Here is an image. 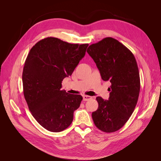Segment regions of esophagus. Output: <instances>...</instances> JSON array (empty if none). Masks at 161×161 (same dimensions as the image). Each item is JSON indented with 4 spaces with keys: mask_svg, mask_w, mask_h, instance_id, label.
<instances>
[{
    "mask_svg": "<svg viewBox=\"0 0 161 161\" xmlns=\"http://www.w3.org/2000/svg\"><path fill=\"white\" fill-rule=\"evenodd\" d=\"M92 99V97L91 96H89V95H83V100L85 101H89L90 99Z\"/></svg>",
    "mask_w": 161,
    "mask_h": 161,
    "instance_id": "esophagus-1",
    "label": "esophagus"
}]
</instances>
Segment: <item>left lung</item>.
Segmentation results:
<instances>
[{
	"instance_id": "1",
	"label": "left lung",
	"mask_w": 161,
	"mask_h": 161,
	"mask_svg": "<svg viewBox=\"0 0 161 161\" xmlns=\"http://www.w3.org/2000/svg\"><path fill=\"white\" fill-rule=\"evenodd\" d=\"M100 72L102 79L109 81V98L96 99L99 107L92 118L97 128L107 133L122 128L137 104L140 80L137 62L129 49L112 37L92 43L86 50Z\"/></svg>"
}]
</instances>
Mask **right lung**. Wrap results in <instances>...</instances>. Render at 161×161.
Listing matches in <instances>:
<instances>
[{
  "label": "right lung",
  "mask_w": 161,
  "mask_h": 161,
  "mask_svg": "<svg viewBox=\"0 0 161 161\" xmlns=\"http://www.w3.org/2000/svg\"><path fill=\"white\" fill-rule=\"evenodd\" d=\"M88 43H69L48 37L32 47L23 67V94L33 118L52 132L66 129L80 107L82 97L61 90L85 55Z\"/></svg>",
  "instance_id": "right-lung-1"
}]
</instances>
